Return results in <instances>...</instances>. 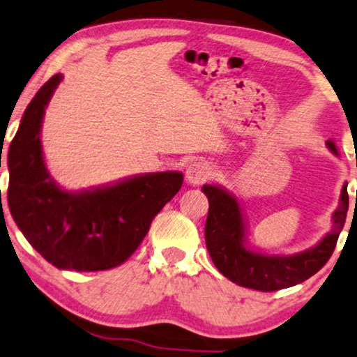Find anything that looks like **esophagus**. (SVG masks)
<instances>
[{"label":"esophagus","instance_id":"1","mask_svg":"<svg viewBox=\"0 0 357 357\" xmlns=\"http://www.w3.org/2000/svg\"><path fill=\"white\" fill-rule=\"evenodd\" d=\"M212 175V166L204 160H196L186 167L185 178L190 185H201Z\"/></svg>","mask_w":357,"mask_h":357}]
</instances>
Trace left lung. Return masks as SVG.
Listing matches in <instances>:
<instances>
[{
  "label": "left lung",
  "instance_id": "obj_1",
  "mask_svg": "<svg viewBox=\"0 0 357 357\" xmlns=\"http://www.w3.org/2000/svg\"><path fill=\"white\" fill-rule=\"evenodd\" d=\"M326 145L338 156L332 140H327ZM347 188L348 183H344L340 204L332 215V229L314 248L294 255H268L249 248L248 227L236 196L218 185H204L202 193L209 199L206 245L213 265L231 282L260 292H274L306 281L326 265L335 249L349 207Z\"/></svg>",
  "mask_w": 357,
  "mask_h": 357
}]
</instances>
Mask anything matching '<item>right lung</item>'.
I'll use <instances>...</instances> for the list:
<instances>
[{
	"label": "right lung",
	"instance_id": "obj_1",
	"mask_svg": "<svg viewBox=\"0 0 357 357\" xmlns=\"http://www.w3.org/2000/svg\"><path fill=\"white\" fill-rule=\"evenodd\" d=\"M62 78L54 75L36 92L9 145V211L31 248L59 270H109L134 254L183 175L153 172L91 190L60 188L43 156L41 124Z\"/></svg>",
	"mask_w": 357,
	"mask_h": 357
}]
</instances>
